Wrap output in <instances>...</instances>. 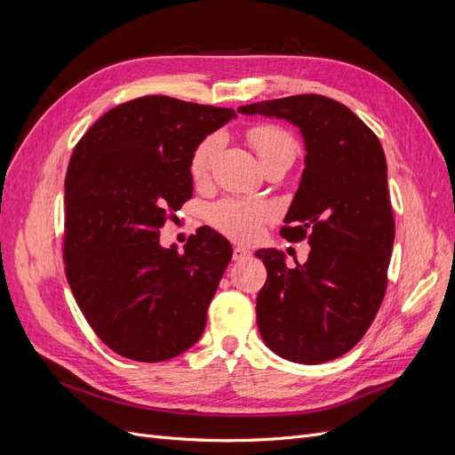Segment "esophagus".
<instances>
[{
	"label": "esophagus",
	"mask_w": 455,
	"mask_h": 455,
	"mask_svg": "<svg viewBox=\"0 0 455 455\" xmlns=\"http://www.w3.org/2000/svg\"><path fill=\"white\" fill-rule=\"evenodd\" d=\"M249 258H251V251L244 249V246H235V249H233V259L235 261H244Z\"/></svg>",
	"instance_id": "obj_1"
}]
</instances>
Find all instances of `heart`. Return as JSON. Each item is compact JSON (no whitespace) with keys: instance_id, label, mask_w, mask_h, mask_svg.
Segmentation results:
<instances>
[{"instance_id":"1","label":"heart","mask_w":455,"mask_h":455,"mask_svg":"<svg viewBox=\"0 0 455 455\" xmlns=\"http://www.w3.org/2000/svg\"><path fill=\"white\" fill-rule=\"evenodd\" d=\"M246 139L254 148L261 167L273 163H286L288 167L298 156V142L294 136L279 125H254L246 131ZM220 146L218 134H209L194 148L189 156V176L196 184L209 180L216 151ZM269 218L266 204L241 199H222L209 206L206 220L220 233L233 241H252Z\"/></svg>"}]
</instances>
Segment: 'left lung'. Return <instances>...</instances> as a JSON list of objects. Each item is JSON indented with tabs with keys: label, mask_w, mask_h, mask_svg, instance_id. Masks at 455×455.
<instances>
[{
	"label": "left lung",
	"mask_w": 455,
	"mask_h": 455,
	"mask_svg": "<svg viewBox=\"0 0 455 455\" xmlns=\"http://www.w3.org/2000/svg\"><path fill=\"white\" fill-rule=\"evenodd\" d=\"M299 127L306 169L281 235L311 252L291 269L279 251H258L267 281L256 299L259 336L292 363L321 364L353 349L387 291L395 218L378 136L323 94H296L239 108Z\"/></svg>",
	"instance_id": "left-lung-1"
}]
</instances>
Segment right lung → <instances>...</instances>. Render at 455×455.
Segmentation results:
<instances>
[{"mask_svg":"<svg viewBox=\"0 0 455 455\" xmlns=\"http://www.w3.org/2000/svg\"><path fill=\"white\" fill-rule=\"evenodd\" d=\"M237 117L231 108L142 96L106 112L74 149L64 180L66 279L106 346L161 363L201 338L231 244L211 228L163 249L159 229L191 199L189 156Z\"/></svg>","mask_w":455,"mask_h":455,"instance_id":"add662e5","label":"right lung"}]
</instances>
